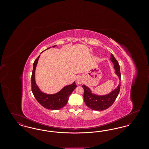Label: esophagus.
<instances>
[{
    "instance_id": "34e87169",
    "label": "esophagus",
    "mask_w": 149,
    "mask_h": 149,
    "mask_svg": "<svg viewBox=\"0 0 149 149\" xmlns=\"http://www.w3.org/2000/svg\"><path fill=\"white\" fill-rule=\"evenodd\" d=\"M77 81V83L79 84H82L83 83V79L81 78H78Z\"/></svg>"
}]
</instances>
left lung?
Listing matches in <instances>:
<instances>
[{"label":"left lung","instance_id":"1","mask_svg":"<svg viewBox=\"0 0 149 149\" xmlns=\"http://www.w3.org/2000/svg\"><path fill=\"white\" fill-rule=\"evenodd\" d=\"M111 60L113 63L116 70V73L118 75L120 80H121L120 65L117 60L115 58L112 54L111 55ZM120 84H119L116 89L111 93L104 95H97L93 94L89 88L85 85L82 87L84 89V100L86 105L91 109L95 111H103L107 109L113 104L120 91Z\"/></svg>","mask_w":149,"mask_h":149}]
</instances>
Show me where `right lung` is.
I'll use <instances>...</instances> for the list:
<instances>
[{
    "mask_svg": "<svg viewBox=\"0 0 149 149\" xmlns=\"http://www.w3.org/2000/svg\"><path fill=\"white\" fill-rule=\"evenodd\" d=\"M55 46L52 47H54ZM49 47L46 50L50 49ZM38 57L36 59L33 63V68L31 77V87L32 92L37 102L44 108L51 110H58L64 107L67 103L69 96L77 86L75 82H74L71 85L65 86L59 92L54 94H47L42 92L38 86L36 85L35 81V70L38 63Z\"/></svg>",
    "mask_w": 149,
    "mask_h": 149,
    "instance_id": "1",
    "label": "right lung"
}]
</instances>
